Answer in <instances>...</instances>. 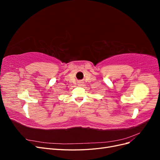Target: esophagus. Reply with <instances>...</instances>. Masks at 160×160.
<instances>
[{"label":"esophagus","mask_w":160,"mask_h":160,"mask_svg":"<svg viewBox=\"0 0 160 160\" xmlns=\"http://www.w3.org/2000/svg\"><path fill=\"white\" fill-rule=\"evenodd\" d=\"M79 83H83V82H82V81H79Z\"/></svg>","instance_id":"1"}]
</instances>
